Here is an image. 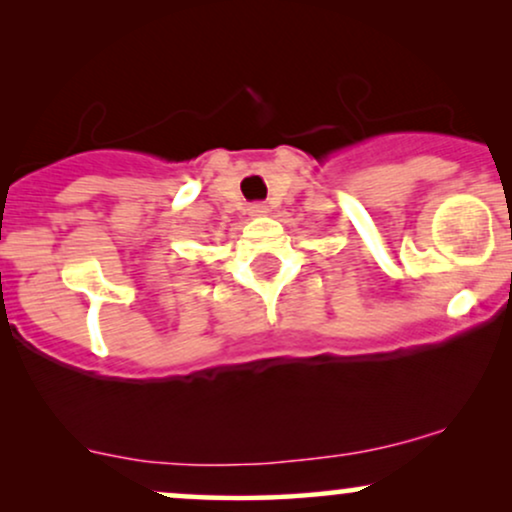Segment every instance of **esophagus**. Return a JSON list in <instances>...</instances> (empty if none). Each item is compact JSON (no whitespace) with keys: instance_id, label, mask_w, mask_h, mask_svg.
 Listing matches in <instances>:
<instances>
[{"instance_id":"34e87169","label":"esophagus","mask_w":512,"mask_h":512,"mask_svg":"<svg viewBox=\"0 0 512 512\" xmlns=\"http://www.w3.org/2000/svg\"><path fill=\"white\" fill-rule=\"evenodd\" d=\"M250 214L252 216H262V214H267V207H264V204H250Z\"/></svg>"}]
</instances>
